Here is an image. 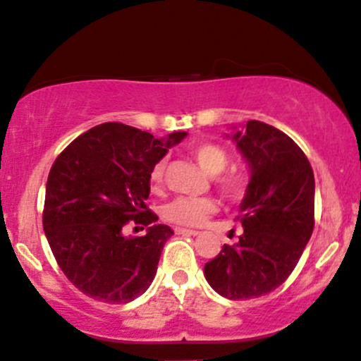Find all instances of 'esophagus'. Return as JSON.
<instances>
[{
  "mask_svg": "<svg viewBox=\"0 0 361 361\" xmlns=\"http://www.w3.org/2000/svg\"><path fill=\"white\" fill-rule=\"evenodd\" d=\"M175 232H176V233H181V235H193V237L200 235L198 230H190V228H176Z\"/></svg>",
  "mask_w": 361,
  "mask_h": 361,
  "instance_id": "34e87169",
  "label": "esophagus"
}]
</instances>
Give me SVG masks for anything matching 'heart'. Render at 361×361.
I'll return each mask as SVG.
<instances>
[{
  "mask_svg": "<svg viewBox=\"0 0 361 361\" xmlns=\"http://www.w3.org/2000/svg\"><path fill=\"white\" fill-rule=\"evenodd\" d=\"M190 153L208 175H214V183L220 193L228 200H240L249 190V175L244 169H225L228 164V153L215 142H197ZM166 159H159L149 171V186L153 192H159L164 183ZM219 205L212 198H176L163 208V219L180 227H202L216 214Z\"/></svg>",
  "mask_w": 361,
  "mask_h": 361,
  "instance_id": "b5f03b06",
  "label": "heart"
}]
</instances>
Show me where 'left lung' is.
<instances>
[{"label": "left lung", "mask_w": 361, "mask_h": 361, "mask_svg": "<svg viewBox=\"0 0 361 361\" xmlns=\"http://www.w3.org/2000/svg\"><path fill=\"white\" fill-rule=\"evenodd\" d=\"M233 141L250 168L242 235L205 264L208 284L242 301L269 294L298 266L314 228V175L306 154L274 126L249 121Z\"/></svg>", "instance_id": "1"}]
</instances>
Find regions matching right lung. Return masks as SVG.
Segmentation results:
<instances>
[{
	"mask_svg": "<svg viewBox=\"0 0 361 361\" xmlns=\"http://www.w3.org/2000/svg\"><path fill=\"white\" fill-rule=\"evenodd\" d=\"M186 133L166 139L121 123H104L72 141L49 173L43 230L67 279L95 301L123 305L154 279L173 230L154 225L146 205L149 171ZM129 221L146 236L123 235Z\"/></svg>",
	"mask_w": 361,
	"mask_h": 361,
	"instance_id": "right-lung-1",
	"label": "right lung"
}]
</instances>
